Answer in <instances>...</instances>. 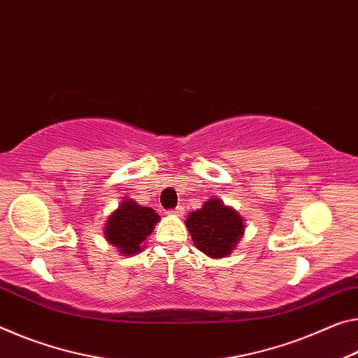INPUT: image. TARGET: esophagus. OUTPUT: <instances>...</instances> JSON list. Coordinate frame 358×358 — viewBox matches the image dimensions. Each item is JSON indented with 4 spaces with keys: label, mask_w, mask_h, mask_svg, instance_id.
Returning <instances> with one entry per match:
<instances>
[{
    "label": "esophagus",
    "mask_w": 358,
    "mask_h": 358,
    "mask_svg": "<svg viewBox=\"0 0 358 358\" xmlns=\"http://www.w3.org/2000/svg\"><path fill=\"white\" fill-rule=\"evenodd\" d=\"M183 213H185V208L181 206H178L177 208H173V210H169V215H177V217H181Z\"/></svg>",
    "instance_id": "1"
}]
</instances>
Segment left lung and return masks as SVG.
<instances>
[{
  "instance_id": "left-lung-1",
  "label": "left lung",
  "mask_w": 358,
  "mask_h": 358,
  "mask_svg": "<svg viewBox=\"0 0 358 358\" xmlns=\"http://www.w3.org/2000/svg\"><path fill=\"white\" fill-rule=\"evenodd\" d=\"M186 228L194 245L210 258H226L243 236V218L218 199H208L191 212Z\"/></svg>"
}]
</instances>
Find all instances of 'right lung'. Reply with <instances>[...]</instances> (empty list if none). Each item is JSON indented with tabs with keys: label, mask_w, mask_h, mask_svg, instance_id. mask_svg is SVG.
Listing matches in <instances>:
<instances>
[{
	"label": "right lung",
	"mask_w": 358,
	"mask_h": 358,
	"mask_svg": "<svg viewBox=\"0 0 358 358\" xmlns=\"http://www.w3.org/2000/svg\"><path fill=\"white\" fill-rule=\"evenodd\" d=\"M157 221L159 215L155 210L126 199L108 218L105 237L111 245L119 248L124 257H134L143 250V242L155 229Z\"/></svg>",
	"instance_id": "obj_1"
}]
</instances>
